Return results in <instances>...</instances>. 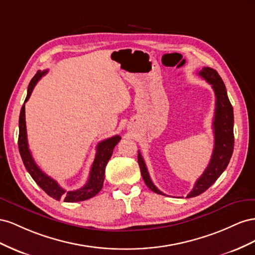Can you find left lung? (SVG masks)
<instances>
[{
  "mask_svg": "<svg viewBox=\"0 0 255 255\" xmlns=\"http://www.w3.org/2000/svg\"><path fill=\"white\" fill-rule=\"evenodd\" d=\"M199 75L212 84L216 95V110L213 123L215 146L209 164L200 178L195 181L192 191L187 195V198L200 195L219 178L223 171L227 169L234 149V113L222 79L215 69L210 67L202 68ZM137 162L146 186L155 193L165 195L151 181L140 150H137Z\"/></svg>",
  "mask_w": 255,
  "mask_h": 255,
  "instance_id": "left-lung-1",
  "label": "left lung"
}]
</instances>
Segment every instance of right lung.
<instances>
[{"label":"right lung","mask_w":255,"mask_h":255,"mask_svg":"<svg viewBox=\"0 0 255 255\" xmlns=\"http://www.w3.org/2000/svg\"><path fill=\"white\" fill-rule=\"evenodd\" d=\"M45 74H47V70H43V71L38 70L37 74H36L34 78L31 80V82L27 87V95L24 103H26L28 98H30L35 85L37 84L40 78ZM121 139L122 137L120 135H114L112 137H109V139L98 143L97 148H96L95 159H94V162L92 164L90 176L86 181V184L82 188L78 189V190L67 191L57 184L53 178H51L50 176L47 175L46 173H43L34 161L27 144L24 104L22 108H21L20 116H19V139H18L20 156L22 158L25 169L27 170L28 173H30V175L35 180V183L37 184L48 195H50L51 198H53L54 200H57V201L64 200V202L75 203V202L89 200L93 198V196H95L101 190V188H103L104 180H105L106 165L113 154L114 147L116 146V144L121 141Z\"/></svg>","instance_id":"1"}]
</instances>
